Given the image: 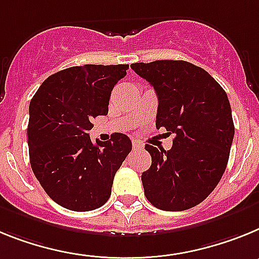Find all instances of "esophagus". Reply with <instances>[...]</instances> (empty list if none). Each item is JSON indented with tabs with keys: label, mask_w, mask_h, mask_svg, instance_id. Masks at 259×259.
<instances>
[{
	"label": "esophagus",
	"mask_w": 259,
	"mask_h": 259,
	"mask_svg": "<svg viewBox=\"0 0 259 259\" xmlns=\"http://www.w3.org/2000/svg\"><path fill=\"white\" fill-rule=\"evenodd\" d=\"M143 147H145L143 143L138 142V141H133V148H134V150H143Z\"/></svg>",
	"instance_id": "34e87169"
}]
</instances>
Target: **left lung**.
I'll return each mask as SVG.
<instances>
[{"mask_svg":"<svg viewBox=\"0 0 259 259\" xmlns=\"http://www.w3.org/2000/svg\"><path fill=\"white\" fill-rule=\"evenodd\" d=\"M130 67L154 86L156 127L175 136L170 150L145 146L152 159L142 173L146 198L164 211L194 207L227 168L235 136L228 96L207 71L190 62L159 60Z\"/></svg>","mask_w":259,"mask_h":259,"instance_id":"8db88e82","label":"left lung"}]
</instances>
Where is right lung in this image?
<instances>
[{"label":"right lung","mask_w":259,"mask_h":259,"mask_svg":"<svg viewBox=\"0 0 259 259\" xmlns=\"http://www.w3.org/2000/svg\"><path fill=\"white\" fill-rule=\"evenodd\" d=\"M129 65H83L41 83L30 103L27 138L33 175L47 194L71 211H91L109 199L113 179L132 151L129 137L91 142V121L108 113L111 92Z\"/></svg>","instance_id":"obj_1"}]
</instances>
